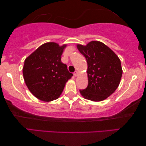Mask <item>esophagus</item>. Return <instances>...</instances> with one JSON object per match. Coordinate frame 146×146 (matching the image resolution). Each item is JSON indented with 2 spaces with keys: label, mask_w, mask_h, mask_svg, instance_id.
Listing matches in <instances>:
<instances>
[{
  "label": "esophagus",
  "mask_w": 146,
  "mask_h": 146,
  "mask_svg": "<svg viewBox=\"0 0 146 146\" xmlns=\"http://www.w3.org/2000/svg\"><path fill=\"white\" fill-rule=\"evenodd\" d=\"M79 74V72L78 71H75L74 72V76H78Z\"/></svg>",
  "instance_id": "esophagus-1"
}]
</instances>
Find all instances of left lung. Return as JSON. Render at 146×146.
Returning a JSON list of instances; mask_svg holds the SVG:
<instances>
[{"instance_id": "8db88e82", "label": "left lung", "mask_w": 146, "mask_h": 146, "mask_svg": "<svg viewBox=\"0 0 146 146\" xmlns=\"http://www.w3.org/2000/svg\"><path fill=\"white\" fill-rule=\"evenodd\" d=\"M87 62L88 86L80 90L85 99L101 102L107 99L118 88L122 76L121 62L117 55L106 44L92 40L87 45L77 44Z\"/></svg>"}]
</instances>
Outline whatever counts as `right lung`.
Segmentation results:
<instances>
[{
	"instance_id": "add662e5",
	"label": "right lung",
	"mask_w": 146,
	"mask_h": 146,
	"mask_svg": "<svg viewBox=\"0 0 146 146\" xmlns=\"http://www.w3.org/2000/svg\"><path fill=\"white\" fill-rule=\"evenodd\" d=\"M66 44L46 42L26 57L23 73L31 93L41 101L52 102L58 98L66 83L73 74L61 62V55Z\"/></svg>"
}]
</instances>
